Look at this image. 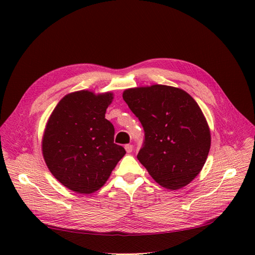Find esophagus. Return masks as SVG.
Returning <instances> with one entry per match:
<instances>
[{"mask_svg": "<svg viewBox=\"0 0 255 255\" xmlns=\"http://www.w3.org/2000/svg\"><path fill=\"white\" fill-rule=\"evenodd\" d=\"M125 148H126V150H127V152L128 153H130V152H132L133 151V145L132 144H126V146H125Z\"/></svg>", "mask_w": 255, "mask_h": 255, "instance_id": "1", "label": "esophagus"}]
</instances>
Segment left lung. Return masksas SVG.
Segmentation results:
<instances>
[{
  "label": "left lung",
  "mask_w": 255,
  "mask_h": 255,
  "mask_svg": "<svg viewBox=\"0 0 255 255\" xmlns=\"http://www.w3.org/2000/svg\"><path fill=\"white\" fill-rule=\"evenodd\" d=\"M123 100L144 130L138 160L163 187L186 186L201 171L211 148L210 128L197 102L165 85L127 89Z\"/></svg>",
  "instance_id": "1"
}]
</instances>
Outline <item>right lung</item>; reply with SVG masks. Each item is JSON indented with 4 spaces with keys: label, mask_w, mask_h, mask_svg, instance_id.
Returning <instances> with one entry per match:
<instances>
[{
    "label": "right lung",
    "mask_w": 255,
    "mask_h": 255,
    "mask_svg": "<svg viewBox=\"0 0 255 255\" xmlns=\"http://www.w3.org/2000/svg\"><path fill=\"white\" fill-rule=\"evenodd\" d=\"M112 100L111 92H72L50 116L42 140L45 164L75 192L91 194L101 188L126 154L123 146L114 142V126L105 119Z\"/></svg>",
    "instance_id": "right-lung-1"
}]
</instances>
